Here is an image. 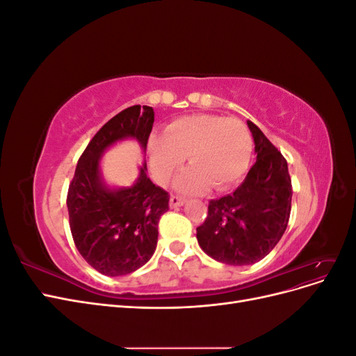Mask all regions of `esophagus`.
Instances as JSON below:
<instances>
[{
  "label": "esophagus",
  "instance_id": "1",
  "mask_svg": "<svg viewBox=\"0 0 356 356\" xmlns=\"http://www.w3.org/2000/svg\"><path fill=\"white\" fill-rule=\"evenodd\" d=\"M186 203V200L184 199H181V197H178V196H172L170 199H169V207L170 208H178V207H182V204Z\"/></svg>",
  "mask_w": 356,
  "mask_h": 356
}]
</instances>
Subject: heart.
<instances>
[{
	"mask_svg": "<svg viewBox=\"0 0 356 356\" xmlns=\"http://www.w3.org/2000/svg\"><path fill=\"white\" fill-rule=\"evenodd\" d=\"M251 152V134L239 118L215 114L178 118L166 126L165 135L148 139L149 170L161 186L169 184L188 156L191 168L177 187L190 195L211 186L218 191L233 186L246 172Z\"/></svg>",
	"mask_w": 356,
	"mask_h": 356,
	"instance_id": "b5f03b06",
	"label": "heart"
}]
</instances>
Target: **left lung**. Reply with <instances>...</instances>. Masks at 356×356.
<instances>
[{
	"label": "left lung",
	"instance_id": "obj_1",
	"mask_svg": "<svg viewBox=\"0 0 356 356\" xmlns=\"http://www.w3.org/2000/svg\"><path fill=\"white\" fill-rule=\"evenodd\" d=\"M257 160L242 184L209 202L208 217L196 229L202 250L230 266L254 264L270 252L286 230L293 186L288 163L252 122Z\"/></svg>",
	"mask_w": 356,
	"mask_h": 356
}]
</instances>
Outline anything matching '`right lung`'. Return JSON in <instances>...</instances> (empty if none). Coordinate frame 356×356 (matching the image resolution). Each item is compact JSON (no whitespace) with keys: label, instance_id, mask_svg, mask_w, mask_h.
Returning a JSON list of instances; mask_svg holds the SVG:
<instances>
[{"label":"right lung","instance_id":"right-lung-1","mask_svg":"<svg viewBox=\"0 0 356 356\" xmlns=\"http://www.w3.org/2000/svg\"><path fill=\"white\" fill-rule=\"evenodd\" d=\"M154 123L152 106L134 105L114 115L81 154L67 207L72 239L81 257L105 276L129 275L153 257L157 224L169 209L168 193L147 177V163L131 187H110L101 175L106 148L135 139L145 152Z\"/></svg>","mask_w":356,"mask_h":356}]
</instances>
